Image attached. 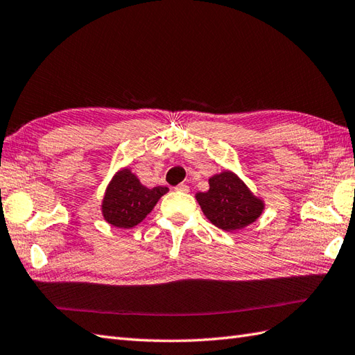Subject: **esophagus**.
<instances>
[{"mask_svg": "<svg viewBox=\"0 0 355 355\" xmlns=\"http://www.w3.org/2000/svg\"><path fill=\"white\" fill-rule=\"evenodd\" d=\"M175 191H180V192H189V186L186 183H181L175 187Z\"/></svg>", "mask_w": 355, "mask_h": 355, "instance_id": "34e87169", "label": "esophagus"}]
</instances>
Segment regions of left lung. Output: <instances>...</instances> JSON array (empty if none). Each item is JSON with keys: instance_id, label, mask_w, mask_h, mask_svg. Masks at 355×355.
<instances>
[{"instance_id": "8db88e82", "label": "left lung", "mask_w": 355, "mask_h": 355, "mask_svg": "<svg viewBox=\"0 0 355 355\" xmlns=\"http://www.w3.org/2000/svg\"><path fill=\"white\" fill-rule=\"evenodd\" d=\"M209 184L207 192L196 193V201L205 218L220 230H242L257 220L265 210V202L232 171L210 177Z\"/></svg>"}]
</instances>
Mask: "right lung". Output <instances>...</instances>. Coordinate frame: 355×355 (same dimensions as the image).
Instances as JSON below:
<instances>
[{
  "label": "right lung",
  "mask_w": 355,
  "mask_h": 355,
  "mask_svg": "<svg viewBox=\"0 0 355 355\" xmlns=\"http://www.w3.org/2000/svg\"><path fill=\"white\" fill-rule=\"evenodd\" d=\"M168 187H145L128 168L118 171L105 189L101 211L110 225L133 228L142 222Z\"/></svg>",
  "instance_id": "1"
}]
</instances>
